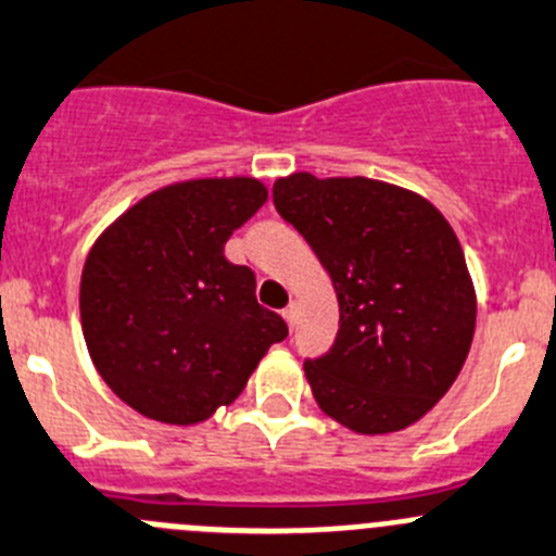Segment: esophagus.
<instances>
[{"mask_svg": "<svg viewBox=\"0 0 556 556\" xmlns=\"http://www.w3.org/2000/svg\"><path fill=\"white\" fill-rule=\"evenodd\" d=\"M283 319H287L289 327H294V321H298V303H289L287 308H283Z\"/></svg>", "mask_w": 556, "mask_h": 556, "instance_id": "34e87169", "label": "esophagus"}]
</instances>
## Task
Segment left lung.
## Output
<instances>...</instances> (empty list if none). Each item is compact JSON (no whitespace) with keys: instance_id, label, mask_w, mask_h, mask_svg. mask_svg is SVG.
Here are the masks:
<instances>
[{"instance_id":"1","label":"left lung","mask_w":556,"mask_h":556,"mask_svg":"<svg viewBox=\"0 0 556 556\" xmlns=\"http://www.w3.org/2000/svg\"><path fill=\"white\" fill-rule=\"evenodd\" d=\"M273 202L338 294L336 343L305 361L319 409L371 437L417 422L472 346L478 300L456 231L428 199L368 177L289 174Z\"/></svg>"}]
</instances>
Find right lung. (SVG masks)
<instances>
[{"label": "right lung", "mask_w": 556, "mask_h": 556, "mask_svg": "<svg viewBox=\"0 0 556 556\" xmlns=\"http://www.w3.org/2000/svg\"><path fill=\"white\" fill-rule=\"evenodd\" d=\"M264 202L253 177L188 179L144 195L94 240L78 294L84 341L103 382L139 415L207 420L289 336L256 303L253 269L224 256Z\"/></svg>", "instance_id": "1"}]
</instances>
